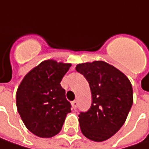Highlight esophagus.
Wrapping results in <instances>:
<instances>
[{"mask_svg":"<svg viewBox=\"0 0 149 149\" xmlns=\"http://www.w3.org/2000/svg\"><path fill=\"white\" fill-rule=\"evenodd\" d=\"M72 107L76 109L77 108V101H73V102H72Z\"/></svg>","mask_w":149,"mask_h":149,"instance_id":"esophagus-1","label":"esophagus"}]
</instances>
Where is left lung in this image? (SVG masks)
<instances>
[{"label": "left lung", "instance_id": "1", "mask_svg": "<svg viewBox=\"0 0 149 149\" xmlns=\"http://www.w3.org/2000/svg\"><path fill=\"white\" fill-rule=\"evenodd\" d=\"M76 70L88 82L92 95L90 108L78 115L81 131L92 141H106L127 118L133 104L131 84L123 72L105 61L78 64Z\"/></svg>", "mask_w": 149, "mask_h": 149}]
</instances>
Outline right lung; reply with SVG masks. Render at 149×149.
<instances>
[{"instance_id": "obj_1", "label": "right lung", "mask_w": 149, "mask_h": 149, "mask_svg": "<svg viewBox=\"0 0 149 149\" xmlns=\"http://www.w3.org/2000/svg\"><path fill=\"white\" fill-rule=\"evenodd\" d=\"M71 65L54 60L42 61L25 75L18 88V112L26 128L39 137L57 135L71 113V103L61 85Z\"/></svg>"}]
</instances>
